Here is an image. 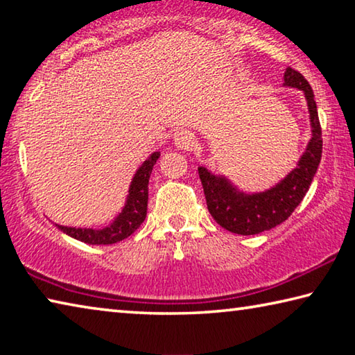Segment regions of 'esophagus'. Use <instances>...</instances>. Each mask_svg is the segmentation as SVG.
<instances>
[{
	"instance_id": "esophagus-1",
	"label": "esophagus",
	"mask_w": 355,
	"mask_h": 355,
	"mask_svg": "<svg viewBox=\"0 0 355 355\" xmlns=\"http://www.w3.org/2000/svg\"><path fill=\"white\" fill-rule=\"evenodd\" d=\"M192 144H194V136H192L189 131L180 130L173 135V146L178 150H188L192 147Z\"/></svg>"
}]
</instances>
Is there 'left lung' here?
I'll return each mask as SVG.
<instances>
[{"label": "left lung", "instance_id": "8db88e82", "mask_svg": "<svg viewBox=\"0 0 355 355\" xmlns=\"http://www.w3.org/2000/svg\"><path fill=\"white\" fill-rule=\"evenodd\" d=\"M284 87L302 91L310 114L311 137L293 171L271 188L248 192L238 188L227 175L213 173L199 166L209 214L220 227L236 235H258L285 222L307 194L321 163V125L311 86L299 71L288 67L284 75Z\"/></svg>", "mask_w": 355, "mask_h": 355}]
</instances>
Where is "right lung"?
<instances>
[{"label": "right lung", "instance_id": "right-lung-1", "mask_svg": "<svg viewBox=\"0 0 355 355\" xmlns=\"http://www.w3.org/2000/svg\"><path fill=\"white\" fill-rule=\"evenodd\" d=\"M159 152H153L144 163L137 167L133 178H131L128 194L125 197V203L120 211L116 214L110 224L101 228L91 227H70L61 225L56 222H51L59 230L70 238H75L78 241L100 245V244H116L122 239L128 238L131 233L139 228L147 216V202H148V178L156 164V159L159 158Z\"/></svg>", "mask_w": 355, "mask_h": 355}]
</instances>
